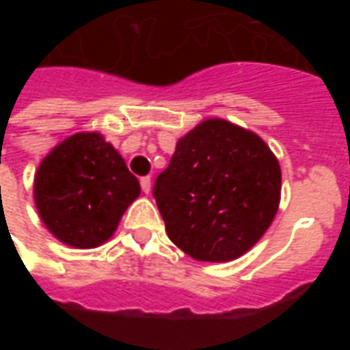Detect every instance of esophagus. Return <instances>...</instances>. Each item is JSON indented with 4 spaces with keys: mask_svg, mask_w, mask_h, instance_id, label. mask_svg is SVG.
Instances as JSON below:
<instances>
[{
    "mask_svg": "<svg viewBox=\"0 0 350 350\" xmlns=\"http://www.w3.org/2000/svg\"><path fill=\"white\" fill-rule=\"evenodd\" d=\"M140 187L144 191L146 195L152 191V180H150V176H144V178H140Z\"/></svg>",
    "mask_w": 350,
    "mask_h": 350,
    "instance_id": "obj_1",
    "label": "esophagus"
}]
</instances>
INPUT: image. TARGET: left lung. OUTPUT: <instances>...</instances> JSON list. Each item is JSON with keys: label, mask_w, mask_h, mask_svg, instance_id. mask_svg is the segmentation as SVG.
I'll use <instances>...</instances> for the list:
<instances>
[{"label": "left lung", "mask_w": 350, "mask_h": 350, "mask_svg": "<svg viewBox=\"0 0 350 350\" xmlns=\"http://www.w3.org/2000/svg\"><path fill=\"white\" fill-rule=\"evenodd\" d=\"M279 195L281 168L266 142L219 118L178 140L153 185L168 238L206 262L250 251L275 217Z\"/></svg>", "instance_id": "left-lung-1"}]
</instances>
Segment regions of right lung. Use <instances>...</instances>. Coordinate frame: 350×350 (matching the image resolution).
Segmentation results:
<instances>
[{
    "label": "right lung",
    "mask_w": 350,
    "mask_h": 350,
    "mask_svg": "<svg viewBox=\"0 0 350 350\" xmlns=\"http://www.w3.org/2000/svg\"><path fill=\"white\" fill-rule=\"evenodd\" d=\"M35 206L59 242L92 250L114 234L140 183L99 133L65 138L35 174Z\"/></svg>",
    "instance_id": "1"
}]
</instances>
